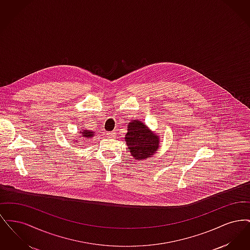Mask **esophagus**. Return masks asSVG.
Here are the masks:
<instances>
[{"label":"esophagus","instance_id":"obj_1","mask_svg":"<svg viewBox=\"0 0 250 250\" xmlns=\"http://www.w3.org/2000/svg\"><path fill=\"white\" fill-rule=\"evenodd\" d=\"M106 135H107V138L114 139L115 136H116V132H114V131H112V132H107V133H106Z\"/></svg>","mask_w":250,"mask_h":250}]
</instances>
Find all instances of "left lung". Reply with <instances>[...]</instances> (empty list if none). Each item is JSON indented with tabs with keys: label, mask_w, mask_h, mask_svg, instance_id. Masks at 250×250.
Returning a JSON list of instances; mask_svg holds the SVG:
<instances>
[{
	"label": "left lung",
	"mask_w": 250,
	"mask_h": 250,
	"mask_svg": "<svg viewBox=\"0 0 250 250\" xmlns=\"http://www.w3.org/2000/svg\"><path fill=\"white\" fill-rule=\"evenodd\" d=\"M127 128L125 142L134 159H145L153 155L158 149V137L149 130L141 121H132L128 124Z\"/></svg>",
	"instance_id": "8db88e82"
}]
</instances>
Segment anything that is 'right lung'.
Instances as JSON below:
<instances>
[{
  "label": "right lung",
  "mask_w": 250,
  "mask_h": 250,
  "mask_svg": "<svg viewBox=\"0 0 250 250\" xmlns=\"http://www.w3.org/2000/svg\"><path fill=\"white\" fill-rule=\"evenodd\" d=\"M81 133H82V136H83L85 138H91V137H93L95 135V132L91 130H83V132H81Z\"/></svg>",
  "instance_id": "1"
}]
</instances>
